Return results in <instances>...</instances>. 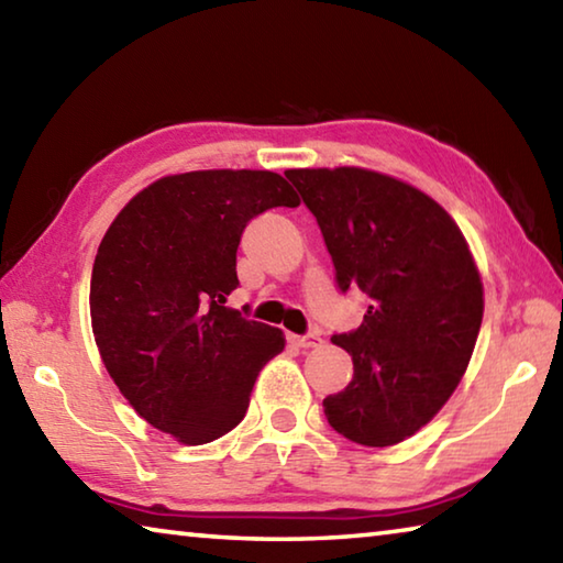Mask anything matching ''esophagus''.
Segmentation results:
<instances>
[{
  "label": "esophagus",
  "mask_w": 563,
  "mask_h": 563,
  "mask_svg": "<svg viewBox=\"0 0 563 563\" xmlns=\"http://www.w3.org/2000/svg\"><path fill=\"white\" fill-rule=\"evenodd\" d=\"M290 342L295 347H318L322 345V338L316 335V332H308V335H290Z\"/></svg>",
  "instance_id": "34e87169"
}]
</instances>
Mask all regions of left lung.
<instances>
[{
	"instance_id": "left-lung-1",
	"label": "left lung",
	"mask_w": 563,
	"mask_h": 563,
	"mask_svg": "<svg viewBox=\"0 0 563 563\" xmlns=\"http://www.w3.org/2000/svg\"><path fill=\"white\" fill-rule=\"evenodd\" d=\"M325 238L342 292L369 298L357 330L332 335L352 379L322 399L350 442L412 437L460 385L482 328L484 288L464 235L444 208L367 168L285 170Z\"/></svg>"
}]
</instances>
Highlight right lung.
<instances>
[{
    "mask_svg": "<svg viewBox=\"0 0 563 563\" xmlns=\"http://www.w3.org/2000/svg\"><path fill=\"white\" fill-rule=\"evenodd\" d=\"M273 170L158 178L113 218L91 271V328L129 405L184 444L245 417L255 377L285 347L278 328L225 308L247 221L298 206Z\"/></svg>",
    "mask_w": 563,
    "mask_h": 563,
    "instance_id": "right-lung-1",
    "label": "right lung"
}]
</instances>
